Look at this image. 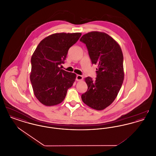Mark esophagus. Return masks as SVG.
I'll return each mask as SVG.
<instances>
[{
    "mask_svg": "<svg viewBox=\"0 0 156 156\" xmlns=\"http://www.w3.org/2000/svg\"><path fill=\"white\" fill-rule=\"evenodd\" d=\"M83 80V76L80 75H76V80L78 81H80Z\"/></svg>",
    "mask_w": 156,
    "mask_h": 156,
    "instance_id": "obj_1",
    "label": "esophagus"
}]
</instances>
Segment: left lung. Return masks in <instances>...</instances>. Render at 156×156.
I'll use <instances>...</instances> for the list:
<instances>
[{
    "mask_svg": "<svg viewBox=\"0 0 156 156\" xmlns=\"http://www.w3.org/2000/svg\"><path fill=\"white\" fill-rule=\"evenodd\" d=\"M80 41L87 45L92 63L98 66L96 79L85 78L88 90L82 100L94 109L104 110L115 101L124 80L122 49L116 40L101 31L89 32Z\"/></svg>",
    "mask_w": 156,
    "mask_h": 156,
    "instance_id": "8db88e82",
    "label": "left lung"
}]
</instances>
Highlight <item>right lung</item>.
<instances>
[{"instance_id": "right-lung-1", "label": "right lung", "mask_w": 156, "mask_h": 156, "mask_svg": "<svg viewBox=\"0 0 156 156\" xmlns=\"http://www.w3.org/2000/svg\"><path fill=\"white\" fill-rule=\"evenodd\" d=\"M81 33H59L42 40L31 58L30 81L34 94L40 103L51 106L61 103L76 75L61 69L69 48L79 40Z\"/></svg>"}]
</instances>
